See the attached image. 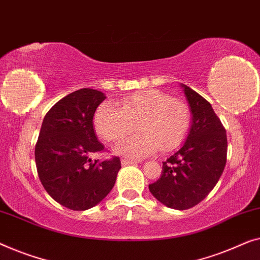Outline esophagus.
Wrapping results in <instances>:
<instances>
[{
  "label": "esophagus",
  "instance_id": "esophagus-1",
  "mask_svg": "<svg viewBox=\"0 0 260 260\" xmlns=\"http://www.w3.org/2000/svg\"><path fill=\"white\" fill-rule=\"evenodd\" d=\"M121 164L122 166H127V165H134V164H137V161H133V160H129V159H122Z\"/></svg>",
  "mask_w": 260,
  "mask_h": 260
}]
</instances>
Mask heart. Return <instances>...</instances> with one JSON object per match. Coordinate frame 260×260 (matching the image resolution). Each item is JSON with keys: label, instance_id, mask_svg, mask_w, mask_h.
Masks as SVG:
<instances>
[{"label": "heart", "instance_id": "heart-1", "mask_svg": "<svg viewBox=\"0 0 260 260\" xmlns=\"http://www.w3.org/2000/svg\"><path fill=\"white\" fill-rule=\"evenodd\" d=\"M140 133L122 140L115 152L131 158H145L161 148L170 151L181 144L191 126V111L182 100L159 90L132 94L120 108L102 104L94 115V127L106 141H118L134 129Z\"/></svg>", "mask_w": 260, "mask_h": 260}]
</instances>
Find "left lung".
Here are the masks:
<instances>
[{
  "label": "left lung",
  "mask_w": 260,
  "mask_h": 260,
  "mask_svg": "<svg viewBox=\"0 0 260 260\" xmlns=\"http://www.w3.org/2000/svg\"><path fill=\"white\" fill-rule=\"evenodd\" d=\"M192 112V125L182 147L162 162L149 191L160 203L187 210L208 196L226 165L228 138L220 119L206 99L181 85Z\"/></svg>",
  "instance_id": "left-lung-1"
}]
</instances>
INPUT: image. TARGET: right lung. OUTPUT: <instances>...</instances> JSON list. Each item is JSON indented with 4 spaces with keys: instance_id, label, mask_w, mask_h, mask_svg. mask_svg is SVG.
Here are the masks:
<instances>
[{
    "instance_id": "right-lung-1",
    "label": "right lung",
    "mask_w": 260,
    "mask_h": 260,
    "mask_svg": "<svg viewBox=\"0 0 260 260\" xmlns=\"http://www.w3.org/2000/svg\"><path fill=\"white\" fill-rule=\"evenodd\" d=\"M106 99L90 88L75 90L57 101L43 119L35 146V162L43 187L62 206L85 211L112 191L121 161L118 156L92 161L105 151L93 127L95 111Z\"/></svg>"
}]
</instances>
